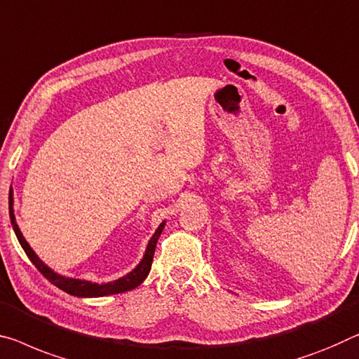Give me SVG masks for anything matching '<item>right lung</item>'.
<instances>
[{"label":"right lung","mask_w":359,"mask_h":359,"mask_svg":"<svg viewBox=\"0 0 359 359\" xmlns=\"http://www.w3.org/2000/svg\"><path fill=\"white\" fill-rule=\"evenodd\" d=\"M9 217H11V224H13L14 233H15V236H18L22 249H24V252L27 253V257L30 258V262L35 264L38 271L45 276L49 283L56 285V287H59L60 290H64V292H67V294H70V295H75V297H104V295L120 294V292H126V290H131V289L137 287V285H140L142 280L147 278L149 271H151L152 260H154V252H156L157 241H158V237H161V233H162V229L165 226V223L158 226L156 234L152 236L151 241H149L144 257H142L141 263L137 264L133 271L123 276V278L114 280V283L95 284V283H90V280L72 279V278H64V276H59L57 273H54L53 269H49L46 264L35 255V252L30 249L29 242L24 239V236H22L18 223H15V217H14V212H13V191H11V194H9Z\"/></svg>","instance_id":"right-lung-1"}]
</instances>
